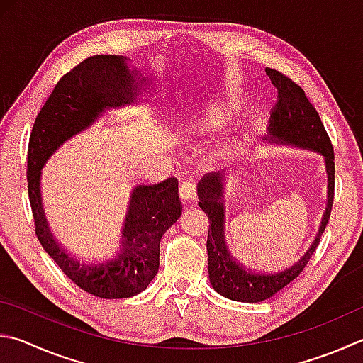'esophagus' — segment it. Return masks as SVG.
<instances>
[{
	"instance_id": "obj_1",
	"label": "esophagus",
	"mask_w": 363,
	"mask_h": 363,
	"mask_svg": "<svg viewBox=\"0 0 363 363\" xmlns=\"http://www.w3.org/2000/svg\"><path fill=\"white\" fill-rule=\"evenodd\" d=\"M179 196L182 200L194 201L196 200V187L190 179H182L179 184Z\"/></svg>"
}]
</instances>
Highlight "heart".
Here are the masks:
<instances>
[{
	"label": "heart",
	"mask_w": 363,
	"mask_h": 363,
	"mask_svg": "<svg viewBox=\"0 0 363 363\" xmlns=\"http://www.w3.org/2000/svg\"><path fill=\"white\" fill-rule=\"evenodd\" d=\"M240 108L241 103L232 96L216 98L201 109V113L190 118L187 122V130L192 133H208V131L223 128L232 122Z\"/></svg>",
	"instance_id": "1"
}]
</instances>
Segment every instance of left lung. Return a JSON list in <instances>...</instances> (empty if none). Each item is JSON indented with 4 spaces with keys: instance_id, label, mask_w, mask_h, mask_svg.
Wrapping results in <instances>:
<instances>
[{
    "instance_id": "left-lung-1",
    "label": "left lung",
    "mask_w": 363,
    "mask_h": 363,
    "mask_svg": "<svg viewBox=\"0 0 363 363\" xmlns=\"http://www.w3.org/2000/svg\"><path fill=\"white\" fill-rule=\"evenodd\" d=\"M267 74L278 89V101L269 117V140L274 143L292 144L296 147L311 149L324 155L328 176V200L319 233L306 254L291 268L274 273H262L246 269L230 255L223 233V203L222 174L206 173L199 182V206L206 213L211 225L208 228V273L211 286L220 295L235 301L257 303L278 294L281 289L298 278L303 268L318 249L320 236L330 219L335 195V154L330 138L318 111L309 103L298 84L281 71L267 68Z\"/></svg>"
}]
</instances>
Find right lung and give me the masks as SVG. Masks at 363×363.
Returning a JSON list of instances; mask_svg holds the SVG:
<instances>
[{
    "instance_id": "right-lung-1",
    "label": "right lung",
    "mask_w": 363,
    "mask_h": 363,
    "mask_svg": "<svg viewBox=\"0 0 363 363\" xmlns=\"http://www.w3.org/2000/svg\"><path fill=\"white\" fill-rule=\"evenodd\" d=\"M135 84L125 58H85L57 82L39 111L28 143L26 181L38 240L76 286L100 298H128L143 292L155 278L160 240L182 211L177 179L171 176L162 182L136 184L118 247L95 262L77 260L58 246L45 222L39 179L44 163L68 138L90 127L106 108L133 101Z\"/></svg>"
}]
</instances>
